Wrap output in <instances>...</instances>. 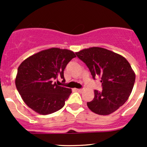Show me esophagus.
<instances>
[{"mask_svg": "<svg viewBox=\"0 0 147 147\" xmlns=\"http://www.w3.org/2000/svg\"><path fill=\"white\" fill-rule=\"evenodd\" d=\"M77 90L79 92H83V89H77Z\"/></svg>", "mask_w": 147, "mask_h": 147, "instance_id": "1", "label": "esophagus"}]
</instances>
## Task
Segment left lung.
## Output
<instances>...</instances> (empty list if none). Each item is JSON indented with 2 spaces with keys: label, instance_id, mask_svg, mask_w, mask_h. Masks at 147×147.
Segmentation results:
<instances>
[{
  "label": "left lung",
  "instance_id": "1",
  "mask_svg": "<svg viewBox=\"0 0 147 147\" xmlns=\"http://www.w3.org/2000/svg\"><path fill=\"white\" fill-rule=\"evenodd\" d=\"M76 55L86 64L92 78L99 77L102 84V92L95 90L93 100L87 102L89 109L100 115L117 111L129 99L136 80L129 61L122 55L99 47L83 49Z\"/></svg>",
  "mask_w": 147,
  "mask_h": 147
}]
</instances>
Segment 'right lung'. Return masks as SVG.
<instances>
[{
    "label": "right lung",
    "mask_w": 147,
    "mask_h": 147,
    "mask_svg": "<svg viewBox=\"0 0 147 147\" xmlns=\"http://www.w3.org/2000/svg\"><path fill=\"white\" fill-rule=\"evenodd\" d=\"M75 57L71 50L52 48L34 54L20 64L15 84L28 107L43 115L63 107L72 90L59 86L55 80L61 77L65 81L64 69Z\"/></svg>",
    "instance_id": "obj_1"
}]
</instances>
